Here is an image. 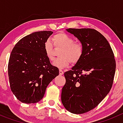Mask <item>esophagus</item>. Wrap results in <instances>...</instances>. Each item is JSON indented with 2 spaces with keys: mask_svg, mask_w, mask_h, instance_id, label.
Instances as JSON below:
<instances>
[{
  "mask_svg": "<svg viewBox=\"0 0 123 123\" xmlns=\"http://www.w3.org/2000/svg\"><path fill=\"white\" fill-rule=\"evenodd\" d=\"M59 74L60 75H63V71L62 70V69H60L59 70Z\"/></svg>",
  "mask_w": 123,
  "mask_h": 123,
  "instance_id": "34e87169",
  "label": "esophagus"
}]
</instances>
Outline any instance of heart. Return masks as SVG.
Returning <instances> with one entry per match:
<instances>
[{"instance_id": "1", "label": "heart", "mask_w": 123, "mask_h": 123, "mask_svg": "<svg viewBox=\"0 0 123 123\" xmlns=\"http://www.w3.org/2000/svg\"><path fill=\"white\" fill-rule=\"evenodd\" d=\"M52 42L56 48H60V58L54 61L53 65L58 68H65L69 65V62L75 64L81 59L83 54V47L81 43L75 42L71 36L65 33L58 32L52 37ZM44 51L50 61L54 59V45L50 40L45 41Z\"/></svg>"}]
</instances>
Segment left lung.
<instances>
[{
    "mask_svg": "<svg viewBox=\"0 0 123 123\" xmlns=\"http://www.w3.org/2000/svg\"><path fill=\"white\" fill-rule=\"evenodd\" d=\"M66 30L81 42L83 54L71 70L64 73L62 102L69 112L84 113L95 108L109 93L116 62L109 43L98 31L91 28Z\"/></svg>",
    "mask_w": 123,
    "mask_h": 123,
    "instance_id": "left-lung-1",
    "label": "left lung"
}]
</instances>
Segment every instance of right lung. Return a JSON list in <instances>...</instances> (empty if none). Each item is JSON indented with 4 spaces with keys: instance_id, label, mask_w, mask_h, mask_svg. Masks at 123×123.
I'll return each instance as SVG.
<instances>
[{
    "instance_id": "1",
    "label": "right lung",
    "mask_w": 123,
    "mask_h": 123,
    "mask_svg": "<svg viewBox=\"0 0 123 123\" xmlns=\"http://www.w3.org/2000/svg\"><path fill=\"white\" fill-rule=\"evenodd\" d=\"M52 31L33 32L19 40L11 52L8 65L10 89L17 99L34 104L44 97L47 87L59 74L50 64L44 44Z\"/></svg>"
}]
</instances>
